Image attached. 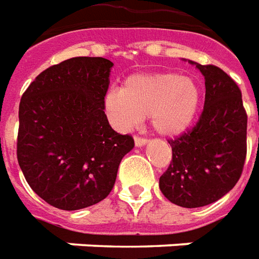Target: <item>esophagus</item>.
Here are the masks:
<instances>
[{
    "instance_id": "esophagus-1",
    "label": "esophagus",
    "mask_w": 259,
    "mask_h": 259,
    "mask_svg": "<svg viewBox=\"0 0 259 259\" xmlns=\"http://www.w3.org/2000/svg\"><path fill=\"white\" fill-rule=\"evenodd\" d=\"M148 144V139L146 138H141V137H135V146H145V145Z\"/></svg>"
}]
</instances>
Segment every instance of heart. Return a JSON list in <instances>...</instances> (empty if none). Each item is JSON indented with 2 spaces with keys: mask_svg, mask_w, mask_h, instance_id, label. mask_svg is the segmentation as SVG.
I'll return each instance as SVG.
<instances>
[{
  "mask_svg": "<svg viewBox=\"0 0 259 259\" xmlns=\"http://www.w3.org/2000/svg\"><path fill=\"white\" fill-rule=\"evenodd\" d=\"M202 100L197 80L173 72L128 76L121 89H110L104 109L117 128L126 130L148 117L163 137H177L195 120Z\"/></svg>",
  "mask_w": 259,
  "mask_h": 259,
  "instance_id": "b5f03b06",
  "label": "heart"
}]
</instances>
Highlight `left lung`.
<instances>
[{"instance_id":"left-lung-1","label":"left lung","mask_w":259,"mask_h":259,"mask_svg":"<svg viewBox=\"0 0 259 259\" xmlns=\"http://www.w3.org/2000/svg\"><path fill=\"white\" fill-rule=\"evenodd\" d=\"M190 62L205 78V106L197 125L168 141L173 159L159 187L170 202L199 208L221 199L240 179L247 155V114L237 83L225 71Z\"/></svg>"}]
</instances>
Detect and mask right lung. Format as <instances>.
I'll use <instances>...</instances> for the list:
<instances>
[{
	"mask_svg": "<svg viewBox=\"0 0 259 259\" xmlns=\"http://www.w3.org/2000/svg\"><path fill=\"white\" fill-rule=\"evenodd\" d=\"M113 62L75 57L36 76L19 104L18 162L27 184L62 210L88 208L113 190L131 135L110 126L104 96Z\"/></svg>",
	"mask_w": 259,
	"mask_h": 259,
	"instance_id": "1",
	"label": "right lung"
}]
</instances>
